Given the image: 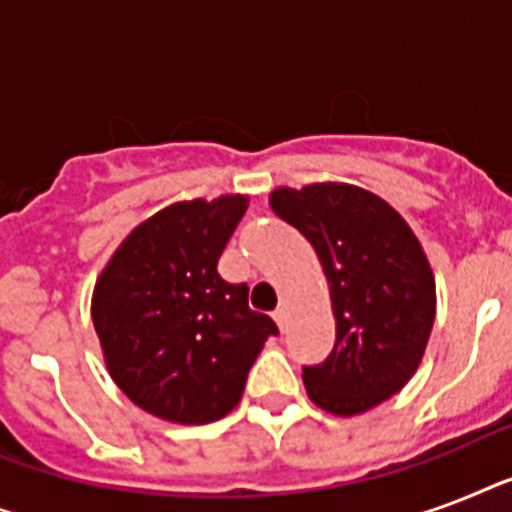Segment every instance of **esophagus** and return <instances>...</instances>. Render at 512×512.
<instances>
[{
    "label": "esophagus",
    "mask_w": 512,
    "mask_h": 512,
    "mask_svg": "<svg viewBox=\"0 0 512 512\" xmlns=\"http://www.w3.org/2000/svg\"><path fill=\"white\" fill-rule=\"evenodd\" d=\"M273 321L279 324V329L287 327V308L281 305V308H276V313H273Z\"/></svg>",
    "instance_id": "34e87169"
}]
</instances>
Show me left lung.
<instances>
[{
    "label": "left lung",
    "mask_w": 512,
    "mask_h": 512,
    "mask_svg": "<svg viewBox=\"0 0 512 512\" xmlns=\"http://www.w3.org/2000/svg\"><path fill=\"white\" fill-rule=\"evenodd\" d=\"M271 209L311 241L329 281L337 340L303 366L308 396L337 417L369 412L412 380L436 319V279L388 201L348 183L276 188Z\"/></svg>",
    "instance_id": "8db88e82"
}]
</instances>
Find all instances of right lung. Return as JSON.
I'll return each mask as SVG.
<instances>
[{"mask_svg":"<svg viewBox=\"0 0 512 512\" xmlns=\"http://www.w3.org/2000/svg\"><path fill=\"white\" fill-rule=\"evenodd\" d=\"M247 212V196L177 201L119 244L92 292V324L108 374L132 404L180 425L236 409L271 316L249 308L217 260Z\"/></svg>","mask_w":512,"mask_h":512,"instance_id":"1","label":"right lung"}]
</instances>
